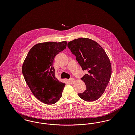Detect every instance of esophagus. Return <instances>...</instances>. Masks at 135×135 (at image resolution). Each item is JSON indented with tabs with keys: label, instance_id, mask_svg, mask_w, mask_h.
<instances>
[{
	"label": "esophagus",
	"instance_id": "1",
	"mask_svg": "<svg viewBox=\"0 0 135 135\" xmlns=\"http://www.w3.org/2000/svg\"><path fill=\"white\" fill-rule=\"evenodd\" d=\"M69 81L71 83H74L75 81V79L73 78H71L70 79H69Z\"/></svg>",
	"mask_w": 135,
	"mask_h": 135
}]
</instances>
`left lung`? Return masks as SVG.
Here are the masks:
<instances>
[{"instance_id": "left-lung-1", "label": "left lung", "mask_w": 135, "mask_h": 135, "mask_svg": "<svg viewBox=\"0 0 135 135\" xmlns=\"http://www.w3.org/2000/svg\"><path fill=\"white\" fill-rule=\"evenodd\" d=\"M67 46L83 70H88L81 78L86 90L78 96L87 102L95 101L102 96L111 76V65L106 53L97 42L87 38H79L68 43Z\"/></svg>"}]
</instances>
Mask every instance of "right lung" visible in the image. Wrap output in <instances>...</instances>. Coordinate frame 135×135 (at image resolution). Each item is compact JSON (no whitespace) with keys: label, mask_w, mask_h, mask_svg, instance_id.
Returning <instances> with one entry per match:
<instances>
[{"label":"right lung","mask_w":135,"mask_h":135,"mask_svg":"<svg viewBox=\"0 0 135 135\" xmlns=\"http://www.w3.org/2000/svg\"><path fill=\"white\" fill-rule=\"evenodd\" d=\"M67 46L66 41L46 42L34 45L28 52L22 66L26 84L34 96L46 104L58 102L65 84L55 76L54 60Z\"/></svg>","instance_id":"1"}]
</instances>
